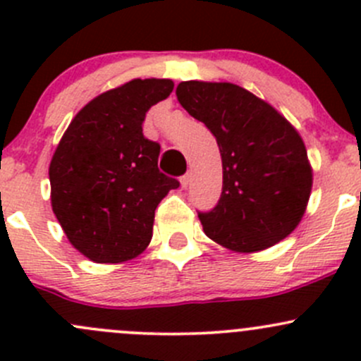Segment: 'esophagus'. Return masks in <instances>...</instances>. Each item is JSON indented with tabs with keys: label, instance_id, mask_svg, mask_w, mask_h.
Returning a JSON list of instances; mask_svg holds the SVG:
<instances>
[{
	"label": "esophagus",
	"instance_id": "obj_1",
	"mask_svg": "<svg viewBox=\"0 0 361 361\" xmlns=\"http://www.w3.org/2000/svg\"><path fill=\"white\" fill-rule=\"evenodd\" d=\"M180 183H181V188H187L188 185H190V174H183V176L180 178Z\"/></svg>",
	"mask_w": 361,
	"mask_h": 361
}]
</instances>
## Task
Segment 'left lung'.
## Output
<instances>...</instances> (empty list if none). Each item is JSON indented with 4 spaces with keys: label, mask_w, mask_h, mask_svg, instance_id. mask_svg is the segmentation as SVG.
I'll return each mask as SVG.
<instances>
[{
    "label": "left lung",
    "mask_w": 361,
    "mask_h": 361,
    "mask_svg": "<svg viewBox=\"0 0 361 361\" xmlns=\"http://www.w3.org/2000/svg\"><path fill=\"white\" fill-rule=\"evenodd\" d=\"M181 106L216 137L224 167L220 201L199 211L209 239L238 253L271 248L304 216L312 169L300 134L281 113L227 82H181Z\"/></svg>",
    "instance_id": "8db88e82"
}]
</instances>
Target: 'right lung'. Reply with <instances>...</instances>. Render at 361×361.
<instances>
[{
  "label": "right lung",
  "mask_w": 361,
  "mask_h": 361,
  "mask_svg": "<svg viewBox=\"0 0 361 361\" xmlns=\"http://www.w3.org/2000/svg\"><path fill=\"white\" fill-rule=\"evenodd\" d=\"M173 80H130L87 103L61 137L49 167L54 214L73 246L97 264L147 250L155 209L180 181L159 171L160 145L143 136L147 111Z\"/></svg>",
  "instance_id": "add662e5"
}]
</instances>
